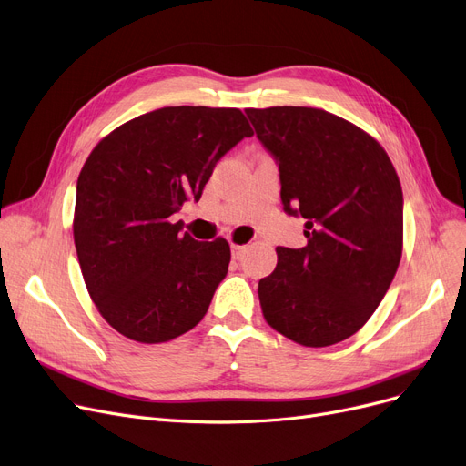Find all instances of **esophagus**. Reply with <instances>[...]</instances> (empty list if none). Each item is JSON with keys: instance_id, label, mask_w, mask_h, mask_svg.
<instances>
[{"instance_id": "obj_1", "label": "esophagus", "mask_w": 466, "mask_h": 466, "mask_svg": "<svg viewBox=\"0 0 466 466\" xmlns=\"http://www.w3.org/2000/svg\"><path fill=\"white\" fill-rule=\"evenodd\" d=\"M246 246H236V244H232V257L234 258H241L244 257V253H246Z\"/></svg>"}]
</instances>
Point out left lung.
<instances>
[{
  "label": "left lung",
  "instance_id": "1",
  "mask_svg": "<svg viewBox=\"0 0 466 466\" xmlns=\"http://www.w3.org/2000/svg\"><path fill=\"white\" fill-rule=\"evenodd\" d=\"M276 159L283 211L302 217L307 246L276 248L258 281L262 314L302 347L354 335L387 295L401 258L403 196L390 157L366 131L319 108H248Z\"/></svg>",
  "mask_w": 466,
  "mask_h": 466
}]
</instances>
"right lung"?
I'll list each match as a JSON object with an SVG mask.
<instances>
[{
  "instance_id": "obj_1",
  "label": "right lung",
  "mask_w": 466,
  "mask_h": 466,
  "mask_svg": "<svg viewBox=\"0 0 466 466\" xmlns=\"http://www.w3.org/2000/svg\"><path fill=\"white\" fill-rule=\"evenodd\" d=\"M251 135L238 108L167 106L93 148L77 177L74 244L87 291L117 333L156 345L206 316L230 246L178 234L169 217L198 201L217 161Z\"/></svg>"
}]
</instances>
